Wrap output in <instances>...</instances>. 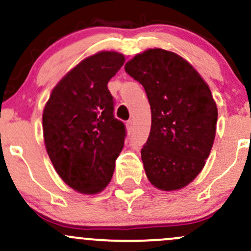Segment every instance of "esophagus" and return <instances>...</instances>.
<instances>
[{"label": "esophagus", "mask_w": 251, "mask_h": 251, "mask_svg": "<svg viewBox=\"0 0 251 251\" xmlns=\"http://www.w3.org/2000/svg\"><path fill=\"white\" fill-rule=\"evenodd\" d=\"M133 126H134L133 120H127V122H126V128H127L128 131H131V129L133 128Z\"/></svg>", "instance_id": "obj_1"}]
</instances>
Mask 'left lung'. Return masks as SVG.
I'll list each match as a JSON object with an SVG mask.
<instances>
[{
  "mask_svg": "<svg viewBox=\"0 0 251 251\" xmlns=\"http://www.w3.org/2000/svg\"><path fill=\"white\" fill-rule=\"evenodd\" d=\"M125 71L145 88L151 131L142 149L150 183L163 191L189 185L214 145L217 106L209 85L174 51L150 48L126 62Z\"/></svg>",
  "mask_w": 251,
  "mask_h": 251,
  "instance_id": "8db88e82",
  "label": "left lung"
}]
</instances>
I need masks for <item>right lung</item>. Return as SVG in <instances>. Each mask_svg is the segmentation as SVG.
<instances>
[{"instance_id":"right-lung-1","label":"right lung","mask_w":251,"mask_h":251,"mask_svg":"<svg viewBox=\"0 0 251 251\" xmlns=\"http://www.w3.org/2000/svg\"><path fill=\"white\" fill-rule=\"evenodd\" d=\"M125 62L114 50L83 59L56 83L42 114L45 146L54 169L83 195L101 192L122 152L125 125L113 116L107 83Z\"/></svg>"}]
</instances>
